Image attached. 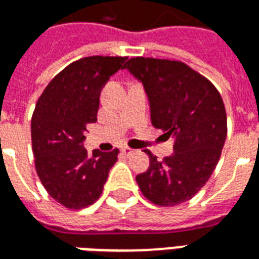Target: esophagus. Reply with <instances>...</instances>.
Returning <instances> with one entry per match:
<instances>
[{
  "mask_svg": "<svg viewBox=\"0 0 259 259\" xmlns=\"http://www.w3.org/2000/svg\"><path fill=\"white\" fill-rule=\"evenodd\" d=\"M122 152H123L124 155L129 157V155H133V154H135V150H133V148H129V147H123V148H122Z\"/></svg>",
  "mask_w": 259,
  "mask_h": 259,
  "instance_id": "esophagus-1",
  "label": "esophagus"
}]
</instances>
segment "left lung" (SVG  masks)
<instances>
[{
    "label": "left lung",
    "instance_id": "1",
    "mask_svg": "<svg viewBox=\"0 0 259 259\" xmlns=\"http://www.w3.org/2000/svg\"><path fill=\"white\" fill-rule=\"evenodd\" d=\"M144 85L151 123L175 136L174 154L136 176L146 198L162 206L194 197L211 178L228 133L226 111L215 85L179 61L132 58L124 65Z\"/></svg>",
    "mask_w": 259,
    "mask_h": 259
}]
</instances>
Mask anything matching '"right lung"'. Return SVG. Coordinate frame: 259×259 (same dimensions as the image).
Returning <instances> with one entry per match:
<instances>
[{
    "mask_svg": "<svg viewBox=\"0 0 259 259\" xmlns=\"http://www.w3.org/2000/svg\"><path fill=\"white\" fill-rule=\"evenodd\" d=\"M124 57H87L54 77L31 118V146L38 178L48 194L70 209L96 202L118 148L90 155L83 146L85 126L97 120L100 94L109 77L124 68Z\"/></svg>",
    "mask_w": 259,
    "mask_h": 259,
    "instance_id": "obj_1",
    "label": "right lung"
}]
</instances>
